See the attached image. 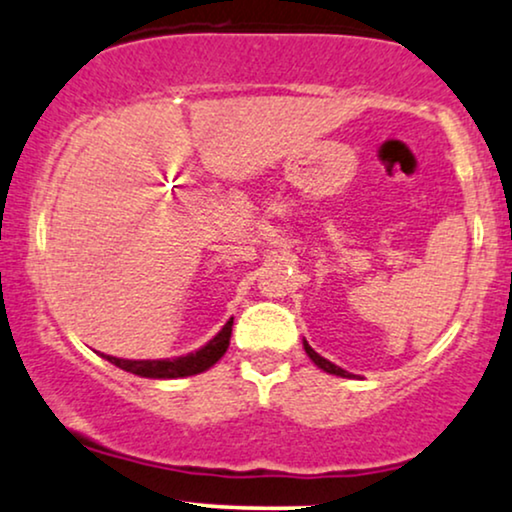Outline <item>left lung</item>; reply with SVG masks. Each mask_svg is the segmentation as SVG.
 Wrapping results in <instances>:
<instances>
[{"mask_svg":"<svg viewBox=\"0 0 512 512\" xmlns=\"http://www.w3.org/2000/svg\"><path fill=\"white\" fill-rule=\"evenodd\" d=\"M303 346H305V353H307V357H310V360L315 362V365H317L319 369H324V372H329V374H336V377H346V379L355 377V374L346 372V369H341V367H338V365H334V362H329V360H326V357H322V355H319V353H315V350L310 348V343H307V341H303Z\"/></svg>","mask_w":512,"mask_h":512,"instance_id":"8db88e82","label":"left lung"}]
</instances>
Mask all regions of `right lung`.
I'll list each match as a JSON object with an SVG mask.
<instances>
[{"label": "right lung", "instance_id": "right-lung-1", "mask_svg": "<svg viewBox=\"0 0 512 512\" xmlns=\"http://www.w3.org/2000/svg\"><path fill=\"white\" fill-rule=\"evenodd\" d=\"M231 326H233V317L224 324V329H221L219 334L209 343H205L200 350L174 357V360H169V357H166V360H121V357H112V355H102V357L112 362V365L121 367L123 372L138 374V377H147V379L193 377V374L205 372V369L217 365L221 360V355H224L226 348H229Z\"/></svg>", "mask_w": 512, "mask_h": 512}]
</instances>
